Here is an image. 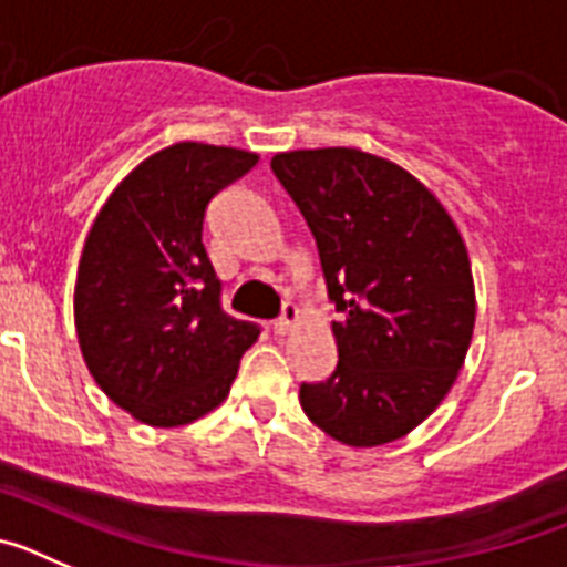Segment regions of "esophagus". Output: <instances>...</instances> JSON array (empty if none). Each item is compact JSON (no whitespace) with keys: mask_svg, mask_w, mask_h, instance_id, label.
I'll return each mask as SVG.
<instances>
[{"mask_svg":"<svg viewBox=\"0 0 567 567\" xmlns=\"http://www.w3.org/2000/svg\"><path fill=\"white\" fill-rule=\"evenodd\" d=\"M298 320H300L298 307H295V303H287V307H284V312H280V318L275 320V332L278 334L292 332V329L298 327Z\"/></svg>","mask_w":567,"mask_h":567,"instance_id":"34e87169","label":"esophagus"}]
</instances>
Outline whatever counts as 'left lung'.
<instances>
[{
	"mask_svg": "<svg viewBox=\"0 0 567 567\" xmlns=\"http://www.w3.org/2000/svg\"><path fill=\"white\" fill-rule=\"evenodd\" d=\"M318 244L338 369L300 385L307 417L354 449L417 429L449 394L474 334V278L457 224L412 173L354 147L272 158Z\"/></svg>",
	"mask_w": 567,
	"mask_h": 567,
	"instance_id": "left-lung-1",
	"label": "left lung"
}]
</instances>
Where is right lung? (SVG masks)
Wrapping results in <instances>:
<instances>
[{"mask_svg":"<svg viewBox=\"0 0 567 567\" xmlns=\"http://www.w3.org/2000/svg\"><path fill=\"white\" fill-rule=\"evenodd\" d=\"M255 164L247 150L202 142L158 150L113 189L84 240L73 295L84 363L115 405L155 429L221 405L260 334L221 309L202 240L207 204Z\"/></svg>","mask_w":567,"mask_h":567,"instance_id":"1","label":"right lung"}]
</instances>
